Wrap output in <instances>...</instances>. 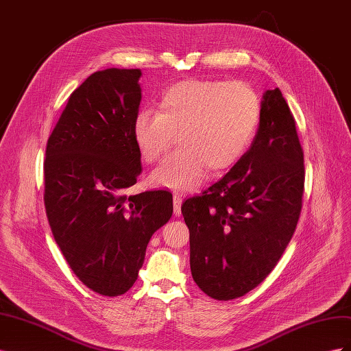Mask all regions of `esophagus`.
<instances>
[{"instance_id": "1", "label": "esophagus", "mask_w": 351, "mask_h": 351, "mask_svg": "<svg viewBox=\"0 0 351 351\" xmlns=\"http://www.w3.org/2000/svg\"><path fill=\"white\" fill-rule=\"evenodd\" d=\"M173 202H174V215H176V217L182 215V195H180V193H174Z\"/></svg>"}]
</instances>
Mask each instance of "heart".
<instances>
[{
  "mask_svg": "<svg viewBox=\"0 0 351 351\" xmlns=\"http://www.w3.org/2000/svg\"><path fill=\"white\" fill-rule=\"evenodd\" d=\"M262 102L244 82L189 79L168 88L159 111L141 110L133 137L145 162L180 147L151 176L152 183L177 192L195 190L210 173H226L249 151L258 133Z\"/></svg>",
  "mask_w": 351,
  "mask_h": 351,
  "instance_id": "obj_1",
  "label": "heart"
}]
</instances>
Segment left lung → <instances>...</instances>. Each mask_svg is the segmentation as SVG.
<instances>
[{"instance_id":"obj_1","label":"left lung","mask_w":351,"mask_h":351,"mask_svg":"<svg viewBox=\"0 0 351 351\" xmlns=\"http://www.w3.org/2000/svg\"><path fill=\"white\" fill-rule=\"evenodd\" d=\"M303 192L304 155L295 121L275 88L263 95L250 149L217 183L182 205L199 289L226 302L267 278L294 234Z\"/></svg>"}]
</instances>
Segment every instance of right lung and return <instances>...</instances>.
Returning a JSON list of instances; mask_svg holds the SVG:
<instances>
[{"instance_id":"right-lung-1","label":"right lung","mask_w":351,"mask_h":351,"mask_svg":"<svg viewBox=\"0 0 351 351\" xmlns=\"http://www.w3.org/2000/svg\"><path fill=\"white\" fill-rule=\"evenodd\" d=\"M139 69L97 71L73 90L49 134L44 204L56 243L76 277L102 295L132 289L154 232L173 215V195L127 196L142 171L133 137Z\"/></svg>"}]
</instances>
